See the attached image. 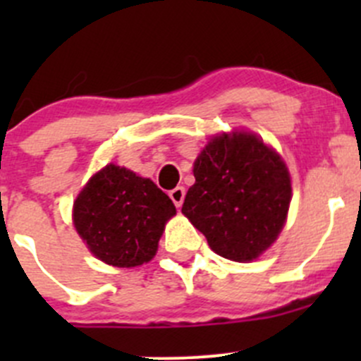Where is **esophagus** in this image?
<instances>
[{
    "label": "esophagus",
    "mask_w": 361,
    "mask_h": 361,
    "mask_svg": "<svg viewBox=\"0 0 361 361\" xmlns=\"http://www.w3.org/2000/svg\"><path fill=\"white\" fill-rule=\"evenodd\" d=\"M169 197H171V201L174 202V206L181 207V204H183V199H185V187L173 188V190L169 192Z\"/></svg>",
    "instance_id": "1"
}]
</instances>
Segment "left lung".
Masks as SVG:
<instances>
[{"label":"left lung","instance_id":"8db88e82","mask_svg":"<svg viewBox=\"0 0 361 361\" xmlns=\"http://www.w3.org/2000/svg\"><path fill=\"white\" fill-rule=\"evenodd\" d=\"M181 213L220 257L257 260L283 231L292 201L285 160L257 134L235 130L207 141Z\"/></svg>","mask_w":361,"mask_h":361}]
</instances>
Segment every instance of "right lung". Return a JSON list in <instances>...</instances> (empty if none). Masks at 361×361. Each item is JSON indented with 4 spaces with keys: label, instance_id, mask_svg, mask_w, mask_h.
I'll list each match as a JSON object with an SVG mask.
<instances>
[{
    "label": "right lung",
    "instance_id": "1",
    "mask_svg": "<svg viewBox=\"0 0 361 361\" xmlns=\"http://www.w3.org/2000/svg\"><path fill=\"white\" fill-rule=\"evenodd\" d=\"M173 201L150 180L108 164L73 204V224L90 253L113 267H137L155 257Z\"/></svg>",
    "mask_w": 361,
    "mask_h": 361
}]
</instances>
